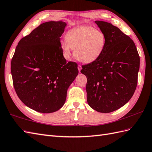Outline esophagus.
Segmentation results:
<instances>
[{"label": "esophagus", "mask_w": 152, "mask_h": 152, "mask_svg": "<svg viewBox=\"0 0 152 152\" xmlns=\"http://www.w3.org/2000/svg\"><path fill=\"white\" fill-rule=\"evenodd\" d=\"M77 69H78V70H79V72H80V70H81V69H82V66H81V65H77Z\"/></svg>", "instance_id": "1"}]
</instances>
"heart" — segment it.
Masks as SVG:
<instances>
[{
	"instance_id": "obj_1",
	"label": "heart",
	"mask_w": 152,
	"mask_h": 152,
	"mask_svg": "<svg viewBox=\"0 0 152 152\" xmlns=\"http://www.w3.org/2000/svg\"><path fill=\"white\" fill-rule=\"evenodd\" d=\"M106 45V36L103 31L89 25L74 28L68 31L61 49L69 59L75 50L76 58L84 63L96 61L102 56Z\"/></svg>"
}]
</instances>
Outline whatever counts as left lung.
Returning a JSON list of instances; mask_svg holds the SVG:
<instances>
[{
  "mask_svg": "<svg viewBox=\"0 0 152 152\" xmlns=\"http://www.w3.org/2000/svg\"><path fill=\"white\" fill-rule=\"evenodd\" d=\"M106 36L103 54L96 61L82 65L86 76L87 103L94 110L111 113L131 99L136 89L140 57L128 36L112 24L95 21Z\"/></svg>",
  "mask_w": 152,
  "mask_h": 152,
  "instance_id": "8db88e82",
  "label": "left lung"
}]
</instances>
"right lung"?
Wrapping results in <instances>:
<instances>
[{
    "mask_svg": "<svg viewBox=\"0 0 152 152\" xmlns=\"http://www.w3.org/2000/svg\"><path fill=\"white\" fill-rule=\"evenodd\" d=\"M66 23L40 24L17 45L11 62L15 92L27 107L43 113L57 111L64 105L67 89L78 75L75 62L66 63L60 37Z\"/></svg>",
    "mask_w": 152,
    "mask_h": 152,
    "instance_id": "1",
    "label": "right lung"
}]
</instances>
